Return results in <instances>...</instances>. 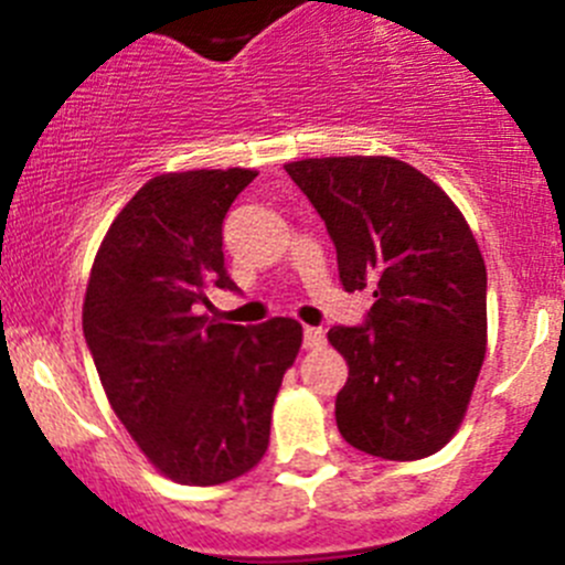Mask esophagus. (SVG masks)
Wrapping results in <instances>:
<instances>
[{"label":"esophagus","mask_w":565,"mask_h":565,"mask_svg":"<svg viewBox=\"0 0 565 565\" xmlns=\"http://www.w3.org/2000/svg\"><path fill=\"white\" fill-rule=\"evenodd\" d=\"M324 344L322 328H306L303 330V347L306 350H319Z\"/></svg>","instance_id":"obj_1"}]
</instances>
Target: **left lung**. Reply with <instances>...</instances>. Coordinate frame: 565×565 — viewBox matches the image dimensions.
<instances>
[{
	"label": "left lung",
	"mask_w": 565,
	"mask_h": 565,
	"mask_svg": "<svg viewBox=\"0 0 565 565\" xmlns=\"http://www.w3.org/2000/svg\"><path fill=\"white\" fill-rule=\"evenodd\" d=\"M284 169L328 226L341 287L374 295L366 324L328 330L350 366L335 396L341 437L380 459L431 457L457 435L487 355V265L465 215L388 156Z\"/></svg>",
	"instance_id": "1"
}]
</instances>
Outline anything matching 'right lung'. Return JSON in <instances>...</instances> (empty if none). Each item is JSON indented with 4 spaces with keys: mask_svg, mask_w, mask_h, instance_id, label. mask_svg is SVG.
<instances>
[{
    "mask_svg": "<svg viewBox=\"0 0 565 565\" xmlns=\"http://www.w3.org/2000/svg\"><path fill=\"white\" fill-rule=\"evenodd\" d=\"M254 169L152 177L95 254L84 339L108 404L161 476L215 487L246 476L270 443V415L303 344L289 317L243 324L199 315L224 267V218Z\"/></svg>",
    "mask_w": 565,
    "mask_h": 565,
    "instance_id": "right-lung-1",
    "label": "right lung"
}]
</instances>
